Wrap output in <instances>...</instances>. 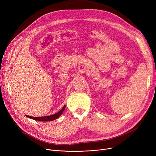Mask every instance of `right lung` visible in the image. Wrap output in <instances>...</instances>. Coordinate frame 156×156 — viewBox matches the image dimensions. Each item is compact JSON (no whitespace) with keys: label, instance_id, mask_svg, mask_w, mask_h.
Masks as SVG:
<instances>
[{"label":"right lung","instance_id":"1","mask_svg":"<svg viewBox=\"0 0 156 156\" xmlns=\"http://www.w3.org/2000/svg\"><path fill=\"white\" fill-rule=\"evenodd\" d=\"M66 108V105H64V107L62 108V109L59 111L58 112H57L56 114H53V115H51V116H42V117H32V116H30L28 115H26L27 117L31 118L32 119L34 120H37V121H53L55 120L56 119L58 118L61 114H62L63 111H64Z\"/></svg>","mask_w":156,"mask_h":156}]
</instances>
